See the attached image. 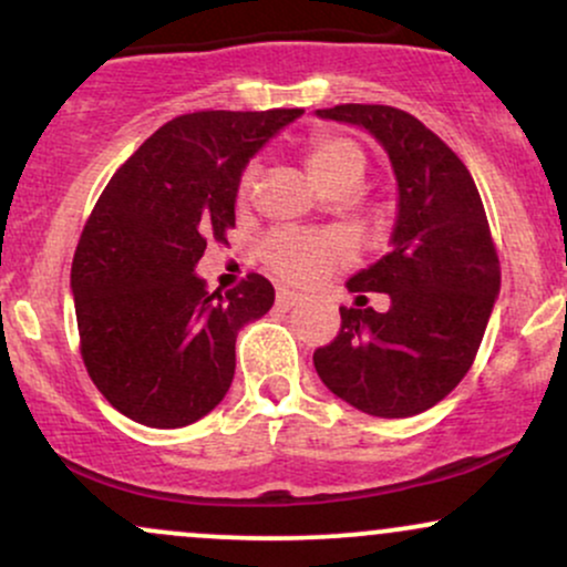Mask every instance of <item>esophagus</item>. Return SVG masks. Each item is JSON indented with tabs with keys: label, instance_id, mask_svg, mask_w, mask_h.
<instances>
[{
	"label": "esophagus",
	"instance_id": "34e87169",
	"mask_svg": "<svg viewBox=\"0 0 567 567\" xmlns=\"http://www.w3.org/2000/svg\"><path fill=\"white\" fill-rule=\"evenodd\" d=\"M298 303H301V292L288 290V288L277 290V306H282V309H292V306Z\"/></svg>",
	"mask_w": 567,
	"mask_h": 567
}]
</instances>
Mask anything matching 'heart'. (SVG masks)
<instances>
[{
	"label": "heart",
	"mask_w": 567,
	"mask_h": 567,
	"mask_svg": "<svg viewBox=\"0 0 567 567\" xmlns=\"http://www.w3.org/2000/svg\"><path fill=\"white\" fill-rule=\"evenodd\" d=\"M306 165H309V173L328 188L351 173H362L365 157H362V148L354 141L322 133L309 141ZM252 181H256V167L250 165L239 178V194L243 197L250 192ZM261 256L279 277L292 279V282H315L336 266L347 264L351 247L341 234L279 229L264 239Z\"/></svg>",
	"instance_id": "b5f03b06"
}]
</instances>
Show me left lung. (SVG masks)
Here are the masks:
<instances>
[{"label":"left lung","instance_id":"left-lung-1","mask_svg":"<svg viewBox=\"0 0 567 567\" xmlns=\"http://www.w3.org/2000/svg\"><path fill=\"white\" fill-rule=\"evenodd\" d=\"M315 114L368 130L396 181L389 252L347 282L357 298L386 292L389 309L341 306V333L315 351L317 375L368 415L424 413L472 368L501 290L483 199L464 162L413 114L368 103Z\"/></svg>","mask_w":567,"mask_h":567}]
</instances>
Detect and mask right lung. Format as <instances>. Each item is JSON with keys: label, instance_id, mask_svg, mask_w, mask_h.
<instances>
[{"label": "right lung", "instance_id": "1", "mask_svg": "<svg viewBox=\"0 0 567 567\" xmlns=\"http://www.w3.org/2000/svg\"><path fill=\"white\" fill-rule=\"evenodd\" d=\"M301 109L197 112L162 125L95 202L71 264L82 360L97 392L154 429L199 421L234 379V343L275 288L250 275L220 296L197 271L234 226L239 178Z\"/></svg>", "mask_w": 567, "mask_h": 567}]
</instances>
